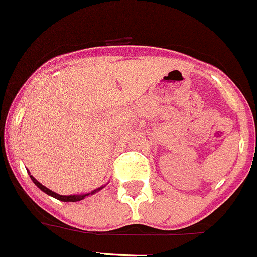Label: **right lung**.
<instances>
[{
	"label": "right lung",
	"mask_w": 257,
	"mask_h": 257,
	"mask_svg": "<svg viewBox=\"0 0 257 257\" xmlns=\"http://www.w3.org/2000/svg\"><path fill=\"white\" fill-rule=\"evenodd\" d=\"M30 179L33 180V183H34L35 185H37L38 188L40 189V190L44 191V193H45V194H48V195L53 196V198L58 199V200H61V201H80V200H82V199H85L86 196H88V195H93V194H96V193H97V191H100V190H101V189L104 188V186H105V185H104V186H100V188L95 189V190H92V191H91V193H87V194H80V195H59V194L54 193V191H52V190H50V189L45 188L44 185H42V184H40L39 181H38V180L35 179L34 176H33V175H30Z\"/></svg>",
	"instance_id": "obj_1"
}]
</instances>
